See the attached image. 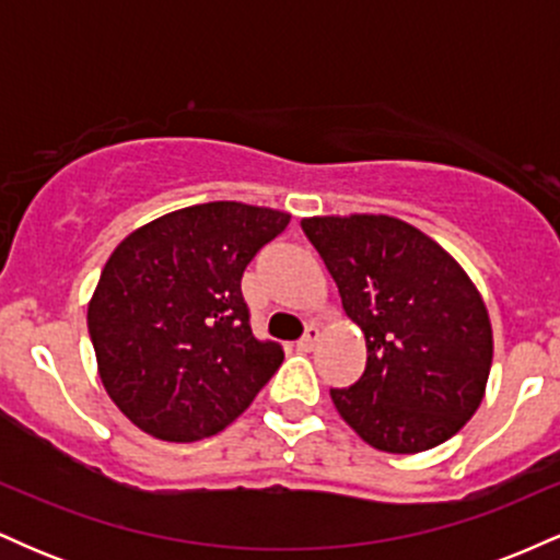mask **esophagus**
<instances>
[{
  "instance_id": "esophagus-1",
  "label": "esophagus",
  "mask_w": 560,
  "mask_h": 560,
  "mask_svg": "<svg viewBox=\"0 0 560 560\" xmlns=\"http://www.w3.org/2000/svg\"><path fill=\"white\" fill-rule=\"evenodd\" d=\"M318 334H320V331H318V326H316V324L307 326L305 334H302V339L298 342L300 350H302V352H311L313 347H316V342H318Z\"/></svg>"
}]
</instances>
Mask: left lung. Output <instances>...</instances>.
Segmentation results:
<instances>
[{
	"mask_svg": "<svg viewBox=\"0 0 560 560\" xmlns=\"http://www.w3.org/2000/svg\"><path fill=\"white\" fill-rule=\"evenodd\" d=\"M365 337V371L331 389L339 416L384 453H421L477 413L492 365V326L464 268L389 215L302 218Z\"/></svg>",
	"mask_w": 560,
	"mask_h": 560,
	"instance_id": "8db88e82",
	"label": "left lung"
}]
</instances>
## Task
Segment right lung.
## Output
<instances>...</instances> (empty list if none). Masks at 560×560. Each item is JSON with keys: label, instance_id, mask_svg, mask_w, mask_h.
<instances>
[{"label": "right lung", "instance_id": "right-lung-1", "mask_svg": "<svg viewBox=\"0 0 560 560\" xmlns=\"http://www.w3.org/2000/svg\"><path fill=\"white\" fill-rule=\"evenodd\" d=\"M287 223L281 210L205 202L115 247L86 324L107 395L141 432L218 434L279 371L281 345L249 329L242 273Z\"/></svg>", "mask_w": 560, "mask_h": 560}]
</instances>
